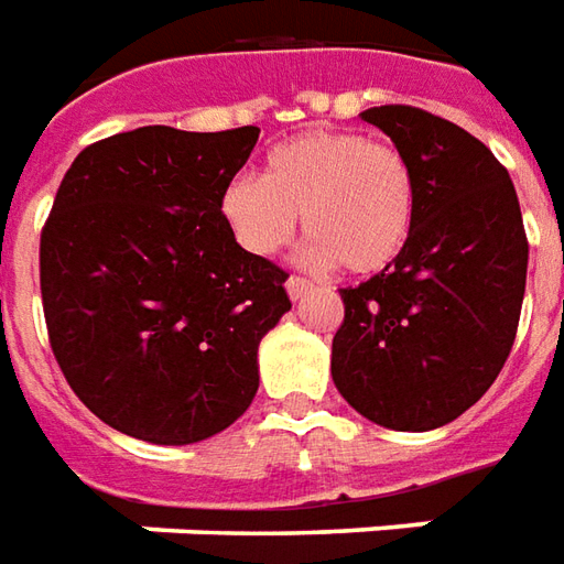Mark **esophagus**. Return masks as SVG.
<instances>
[{"mask_svg": "<svg viewBox=\"0 0 564 564\" xmlns=\"http://www.w3.org/2000/svg\"><path fill=\"white\" fill-rule=\"evenodd\" d=\"M285 291H289L291 301H301L303 294H310V291H313V282H306V279H301V275H289Z\"/></svg>", "mask_w": 564, "mask_h": 564, "instance_id": "1", "label": "esophagus"}]
</instances>
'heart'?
<instances>
[{"mask_svg":"<svg viewBox=\"0 0 564 564\" xmlns=\"http://www.w3.org/2000/svg\"><path fill=\"white\" fill-rule=\"evenodd\" d=\"M218 206L234 239L254 258L285 249L301 215L310 237L303 261L373 275L410 242L416 175L394 145L315 130L270 148L261 178H230Z\"/></svg>","mask_w":564,"mask_h":564,"instance_id":"heart-1","label":"heart"}]
</instances>
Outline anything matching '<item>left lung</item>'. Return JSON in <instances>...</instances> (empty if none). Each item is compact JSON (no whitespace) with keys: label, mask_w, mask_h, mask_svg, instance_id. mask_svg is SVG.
I'll use <instances>...</instances> for the list:
<instances>
[{"label":"left lung","mask_w":564,"mask_h":564,"mask_svg":"<svg viewBox=\"0 0 564 564\" xmlns=\"http://www.w3.org/2000/svg\"><path fill=\"white\" fill-rule=\"evenodd\" d=\"M361 121L413 166L416 225L389 270L339 291L330 377L382 429H441L510 355L529 270L522 212L505 166L458 123L413 106H377Z\"/></svg>","instance_id":"left-lung-1"}]
</instances>
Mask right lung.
<instances>
[{"instance_id": "add662e5", "label": "right lung", "mask_w": 564, "mask_h": 564, "mask_svg": "<svg viewBox=\"0 0 564 564\" xmlns=\"http://www.w3.org/2000/svg\"><path fill=\"white\" fill-rule=\"evenodd\" d=\"M258 127H139L84 148L42 230V303L72 391L135 441L185 446L234 425L289 273L239 246L221 191Z\"/></svg>"}]
</instances>
